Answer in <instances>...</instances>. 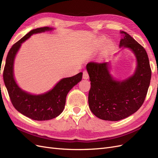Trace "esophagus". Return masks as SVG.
<instances>
[{"instance_id":"obj_1","label":"esophagus","mask_w":158,"mask_h":158,"mask_svg":"<svg viewBox=\"0 0 158 158\" xmlns=\"http://www.w3.org/2000/svg\"><path fill=\"white\" fill-rule=\"evenodd\" d=\"M89 78V74L86 70L83 71V78L84 79H88Z\"/></svg>"}]
</instances>
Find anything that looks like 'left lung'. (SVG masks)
Here are the masks:
<instances>
[{"instance_id":"left-lung-1","label":"left lung","mask_w":158,"mask_h":158,"mask_svg":"<svg viewBox=\"0 0 158 158\" xmlns=\"http://www.w3.org/2000/svg\"><path fill=\"white\" fill-rule=\"evenodd\" d=\"M120 47L132 51L137 59L135 74L123 82L113 79L107 63L89 62L86 69L91 88L89 107L94 114L105 121H117L136 112L144 103L149 88L152 70L147 52L140 44L125 31Z\"/></svg>"}]
</instances>
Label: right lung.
Here are the masks:
<instances>
[{
    "label": "right lung",
    "mask_w": 158,
    "mask_h": 158,
    "mask_svg": "<svg viewBox=\"0 0 158 158\" xmlns=\"http://www.w3.org/2000/svg\"><path fill=\"white\" fill-rule=\"evenodd\" d=\"M52 28L43 27L33 30L14 44L9 51L3 71V78L10 101L18 111L35 121L50 120L63 111L66 98L69 91L82 80V73L62 79L46 94L34 95L23 92L14 78V60L21 44L33 33L49 31Z\"/></svg>",
    "instance_id": "right-lung-1"
}]
</instances>
